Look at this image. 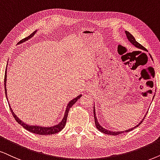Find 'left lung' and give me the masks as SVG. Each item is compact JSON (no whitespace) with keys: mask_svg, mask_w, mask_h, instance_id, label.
<instances>
[{"mask_svg":"<svg viewBox=\"0 0 160 160\" xmlns=\"http://www.w3.org/2000/svg\"><path fill=\"white\" fill-rule=\"evenodd\" d=\"M125 35H126V37H127V38H128V41L130 42V43L132 44L133 46H134L135 47H137V48H139V49H141V50H143V51H145V52H147L146 48H145V47H143V46L141 45V44H139L138 42L136 41V40H135L134 37L132 35H131L130 32L125 31ZM151 59H152V58H151ZM145 116H146V114H145V116H144V117H143L142 120L139 122V124H137V125H135L134 127H133V128H131L127 129V130H124V131H112V130H108V129L103 128V127H102V125H101L100 123H99L98 120V118H97V116H96V112H95V107L94 106V117L95 125H96L97 128H98L99 131H101V132H102V133H104V134H106L118 135V134H123V133H125V132H128V131L133 130V129H134L135 128H137V127H138L139 125H140L141 123H142V121L144 120Z\"/></svg>","mask_w":160,"mask_h":160,"instance_id":"8db88e82","label":"left lung"}]
</instances>
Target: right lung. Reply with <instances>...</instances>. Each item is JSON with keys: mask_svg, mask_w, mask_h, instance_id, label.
Masks as SVG:
<instances>
[{"mask_svg": "<svg viewBox=\"0 0 160 160\" xmlns=\"http://www.w3.org/2000/svg\"><path fill=\"white\" fill-rule=\"evenodd\" d=\"M37 32L38 31L36 30V31L34 32L33 33H32L31 35L29 36V37H27V38H24V39H23V40H21V41L18 43V44L24 43V42L27 41L28 40L31 39V38L35 35L36 32ZM6 70H7V69H6ZM7 71H6L5 78H4V86H5L4 87H5L6 98H7V100H8L7 89ZM81 96H82V94H79L78 96H77L76 98L72 99V100H70L69 102H68L67 106H66V108L65 113H64V115H63V117H62V120L60 121L58 124L52 125V126H43V125L26 124V122H23V121H22L21 119L19 118V117H18L17 116H16V115L15 114V112H13L12 108L11 107L9 106V108H10V111H11L12 114V115H13V117H15V120L17 121V122L19 123L20 125H21V126H23L24 128H26V130L30 131V132H32V133H34V134H40V135H49V134H56V133H58L59 131H61L62 129L64 128V127H65L66 120H67V117H68V110H69V108H71V107L73 106V105L75 103V102L79 100V99L81 98ZM8 102H9V101H8Z\"/></svg>", "mask_w": 160, "mask_h": 160, "instance_id": "add662e5", "label": "right lung"}]
</instances>
